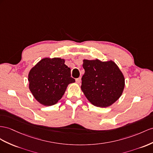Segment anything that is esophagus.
Masks as SVG:
<instances>
[{"mask_svg": "<svg viewBox=\"0 0 153 153\" xmlns=\"http://www.w3.org/2000/svg\"><path fill=\"white\" fill-rule=\"evenodd\" d=\"M81 77L77 78V79H76V83H77V84H79V83H81Z\"/></svg>", "mask_w": 153, "mask_h": 153, "instance_id": "esophagus-1", "label": "esophagus"}]
</instances>
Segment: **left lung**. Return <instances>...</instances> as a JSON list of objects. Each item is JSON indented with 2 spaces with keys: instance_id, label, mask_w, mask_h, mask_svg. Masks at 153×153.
Wrapping results in <instances>:
<instances>
[{
  "instance_id": "obj_1",
  "label": "left lung",
  "mask_w": 153,
  "mask_h": 153,
  "mask_svg": "<svg viewBox=\"0 0 153 153\" xmlns=\"http://www.w3.org/2000/svg\"><path fill=\"white\" fill-rule=\"evenodd\" d=\"M85 74L82 77L81 91L96 107L111 106L122 95L125 77L115 62L112 60L83 59Z\"/></svg>"
}]
</instances>
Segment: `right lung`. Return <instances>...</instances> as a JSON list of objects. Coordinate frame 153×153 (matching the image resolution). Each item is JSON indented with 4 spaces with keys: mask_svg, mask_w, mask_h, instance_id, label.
<instances>
[{
    "mask_svg": "<svg viewBox=\"0 0 153 153\" xmlns=\"http://www.w3.org/2000/svg\"><path fill=\"white\" fill-rule=\"evenodd\" d=\"M64 59L45 57L28 74L29 89L38 102L52 106L59 101L68 85L75 82Z\"/></svg>",
    "mask_w": 153,
    "mask_h": 153,
    "instance_id": "right-lung-1",
    "label": "right lung"
}]
</instances>
